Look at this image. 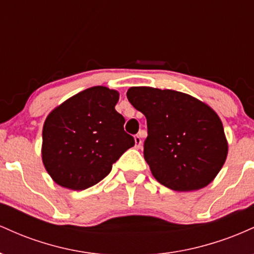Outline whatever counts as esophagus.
<instances>
[{"instance_id": "34e87169", "label": "esophagus", "mask_w": 254, "mask_h": 254, "mask_svg": "<svg viewBox=\"0 0 254 254\" xmlns=\"http://www.w3.org/2000/svg\"><path fill=\"white\" fill-rule=\"evenodd\" d=\"M142 137H143V132L137 133V135L135 136V144H136L137 148H141V145H142Z\"/></svg>"}]
</instances>
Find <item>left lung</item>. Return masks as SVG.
<instances>
[{"mask_svg":"<svg viewBox=\"0 0 254 254\" xmlns=\"http://www.w3.org/2000/svg\"><path fill=\"white\" fill-rule=\"evenodd\" d=\"M127 97L147 118L143 154L157 182L183 192L209 185L228 154L217 113L203 101L172 89L131 87Z\"/></svg>","mask_w":254,"mask_h":254,"instance_id":"obj_1","label":"left lung"}]
</instances>
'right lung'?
<instances>
[{"label":"right lung","instance_id":"1","mask_svg":"<svg viewBox=\"0 0 254 254\" xmlns=\"http://www.w3.org/2000/svg\"><path fill=\"white\" fill-rule=\"evenodd\" d=\"M119 93L95 86L52 110L43 127L42 159L54 182L86 190L103 180L135 139L116 111Z\"/></svg>","mask_w":254,"mask_h":254}]
</instances>
